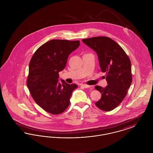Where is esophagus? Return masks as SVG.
Wrapping results in <instances>:
<instances>
[{
  "label": "esophagus",
  "instance_id": "34e87169",
  "mask_svg": "<svg viewBox=\"0 0 153 153\" xmlns=\"http://www.w3.org/2000/svg\"><path fill=\"white\" fill-rule=\"evenodd\" d=\"M81 86L82 87L84 88H91V87L90 85H86V84H82Z\"/></svg>",
  "mask_w": 153,
  "mask_h": 153
}]
</instances>
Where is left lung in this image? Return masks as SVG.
<instances>
[{
	"instance_id": "8db88e82",
	"label": "left lung",
	"mask_w": 153,
	"mask_h": 153,
	"mask_svg": "<svg viewBox=\"0 0 153 153\" xmlns=\"http://www.w3.org/2000/svg\"><path fill=\"white\" fill-rule=\"evenodd\" d=\"M82 41L97 53L101 70L106 73L107 86L95 87L102 94L95 104L104 111L115 109L123 100L131 85L130 59L122 48L109 37L95 36Z\"/></svg>"
}]
</instances>
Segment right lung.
Returning a JSON list of instances; mask_svg holds the SVG:
<instances>
[{
    "label": "right lung",
    "instance_id": "obj_1",
    "mask_svg": "<svg viewBox=\"0 0 153 153\" xmlns=\"http://www.w3.org/2000/svg\"><path fill=\"white\" fill-rule=\"evenodd\" d=\"M80 45L79 41L52 39L41 45L30 59L27 79L30 93L39 106L53 115L65 111L73 90L77 88L63 80L61 85L58 78L69 55Z\"/></svg>",
    "mask_w": 153,
    "mask_h": 153
}]
</instances>
